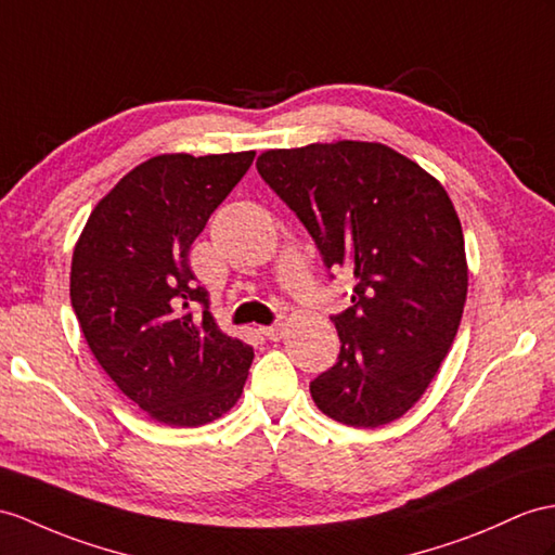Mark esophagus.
Masks as SVG:
<instances>
[{
    "label": "esophagus",
    "mask_w": 555,
    "mask_h": 555,
    "mask_svg": "<svg viewBox=\"0 0 555 555\" xmlns=\"http://www.w3.org/2000/svg\"><path fill=\"white\" fill-rule=\"evenodd\" d=\"M261 334L270 341H280L285 336V324H270V327H261Z\"/></svg>",
    "instance_id": "34e87169"
}]
</instances>
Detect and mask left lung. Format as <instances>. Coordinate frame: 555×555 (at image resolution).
Returning <instances> with one entry per match:
<instances>
[{"label": "left lung", "mask_w": 555, "mask_h": 555, "mask_svg": "<svg viewBox=\"0 0 555 555\" xmlns=\"http://www.w3.org/2000/svg\"><path fill=\"white\" fill-rule=\"evenodd\" d=\"M261 179L353 280L332 322L341 353L310 382L318 410L353 428L396 422L424 396L462 322L464 233L442 183L384 143L266 151Z\"/></svg>", "instance_id": "8db88e82"}]
</instances>
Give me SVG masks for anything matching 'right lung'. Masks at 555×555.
Here are the masks:
<instances>
[{"label":"right lung","instance_id":"obj_1","mask_svg":"<svg viewBox=\"0 0 555 555\" xmlns=\"http://www.w3.org/2000/svg\"><path fill=\"white\" fill-rule=\"evenodd\" d=\"M254 155L145 159L93 207L73 251L70 301L93 358L165 426L214 422L247 382L254 350L219 330L188 254Z\"/></svg>","mask_w":555,"mask_h":555}]
</instances>
